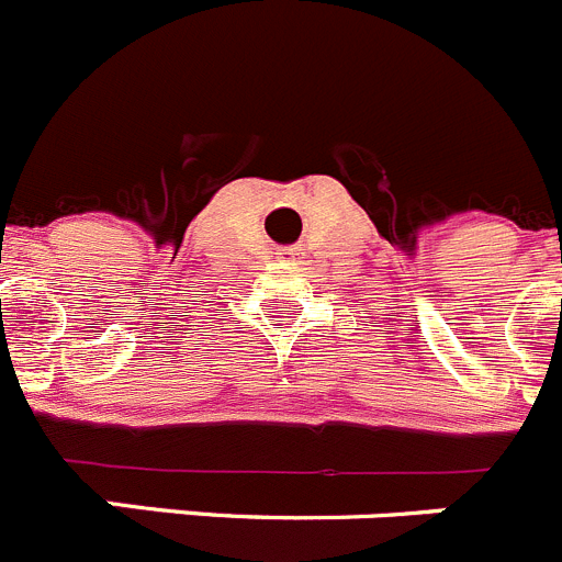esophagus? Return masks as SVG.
Instances as JSON below:
<instances>
[{
  "label": "esophagus",
  "mask_w": 562,
  "mask_h": 562,
  "mask_svg": "<svg viewBox=\"0 0 562 562\" xmlns=\"http://www.w3.org/2000/svg\"><path fill=\"white\" fill-rule=\"evenodd\" d=\"M284 256H286V261H297V256H301V252H297L295 247H290V250H286Z\"/></svg>",
  "instance_id": "34e87169"
}]
</instances>
